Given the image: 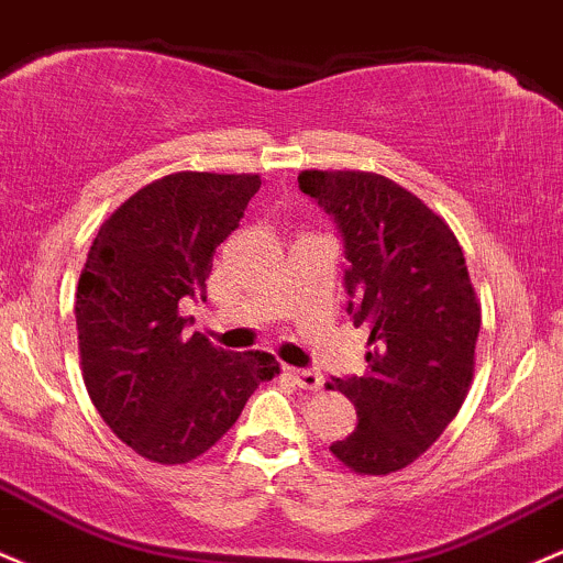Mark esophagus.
<instances>
[{
	"mask_svg": "<svg viewBox=\"0 0 563 563\" xmlns=\"http://www.w3.org/2000/svg\"><path fill=\"white\" fill-rule=\"evenodd\" d=\"M286 375L305 390H318L323 386L321 372H316V369H294V366H286Z\"/></svg>",
	"mask_w": 563,
	"mask_h": 563,
	"instance_id": "esophagus-1",
	"label": "esophagus"
}]
</instances>
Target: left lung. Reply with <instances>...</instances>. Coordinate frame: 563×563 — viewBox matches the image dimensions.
<instances>
[{"mask_svg": "<svg viewBox=\"0 0 563 563\" xmlns=\"http://www.w3.org/2000/svg\"><path fill=\"white\" fill-rule=\"evenodd\" d=\"M299 188L334 218L353 323L369 329L364 377L327 388L358 426L329 448L356 475H390L434 445L466 399L481 301L459 240L416 194L375 173L305 169Z\"/></svg>", "mask_w": 563, "mask_h": 563, "instance_id": "1", "label": "left lung"}]
</instances>
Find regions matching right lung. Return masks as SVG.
Returning a JSON list of instances; mask_svg holds the SVG:
<instances>
[{
  "instance_id": "1",
  "label": "right lung",
  "mask_w": 563,
  "mask_h": 563,
  "mask_svg": "<svg viewBox=\"0 0 563 563\" xmlns=\"http://www.w3.org/2000/svg\"><path fill=\"white\" fill-rule=\"evenodd\" d=\"M258 188V175H167L118 207L88 251L75 301L82 380L142 459L186 464L210 451L253 390L280 375L272 353L183 336L180 299H207L212 253Z\"/></svg>"
}]
</instances>
